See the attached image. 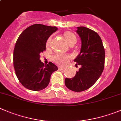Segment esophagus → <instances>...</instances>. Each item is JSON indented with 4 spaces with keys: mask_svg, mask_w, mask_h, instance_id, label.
<instances>
[{
    "mask_svg": "<svg viewBox=\"0 0 121 121\" xmlns=\"http://www.w3.org/2000/svg\"><path fill=\"white\" fill-rule=\"evenodd\" d=\"M65 69V67H64V66H59V69H60V70H62V69Z\"/></svg>",
    "mask_w": 121,
    "mask_h": 121,
    "instance_id": "1",
    "label": "esophagus"
}]
</instances>
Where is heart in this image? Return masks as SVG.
Wrapping results in <instances>:
<instances>
[{
  "label": "heart",
  "instance_id": "obj_1",
  "mask_svg": "<svg viewBox=\"0 0 121 121\" xmlns=\"http://www.w3.org/2000/svg\"><path fill=\"white\" fill-rule=\"evenodd\" d=\"M64 37H65V39H66V41L68 42V44H69L70 43L75 41L76 42L77 41V39L74 34L72 33L69 31L65 32L64 33ZM50 43V38H49L47 41V46H49ZM72 56L69 55H66V54H62V53H59L57 55H55L53 57V60L57 64H60V65H66L70 59H71Z\"/></svg>",
  "mask_w": 121,
  "mask_h": 121
}]
</instances>
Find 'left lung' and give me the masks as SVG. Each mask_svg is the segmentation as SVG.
I'll return each mask as SVG.
<instances>
[{
    "mask_svg": "<svg viewBox=\"0 0 121 121\" xmlns=\"http://www.w3.org/2000/svg\"><path fill=\"white\" fill-rule=\"evenodd\" d=\"M81 40L80 54L74 59L81 66L72 78H66L68 89L80 92L90 88L100 77L104 67L105 52L102 39L96 32L84 27H77Z\"/></svg>",
    "mask_w": 121,
    "mask_h": 121,
    "instance_id": "left-lung-1",
    "label": "left lung"
}]
</instances>
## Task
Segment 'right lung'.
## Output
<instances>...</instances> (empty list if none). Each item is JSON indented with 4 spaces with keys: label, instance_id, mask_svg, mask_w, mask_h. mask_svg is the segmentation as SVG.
Masks as SVG:
<instances>
[{
    "label": "right lung",
    "instance_id": "add662e5",
    "mask_svg": "<svg viewBox=\"0 0 121 121\" xmlns=\"http://www.w3.org/2000/svg\"><path fill=\"white\" fill-rule=\"evenodd\" d=\"M57 27L43 24L32 25L22 32L13 50L15 74L22 85L33 91H40L49 84L52 73L57 67L51 62H41L40 53L46 50L48 38Z\"/></svg>",
    "mask_w": 121,
    "mask_h": 121
}]
</instances>
